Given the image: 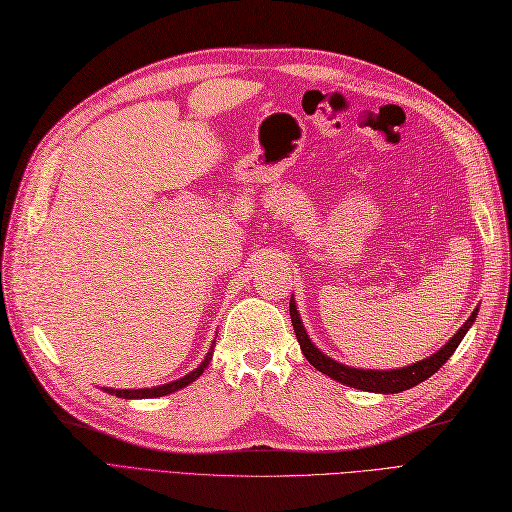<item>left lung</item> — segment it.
<instances>
[{
    "label": "left lung",
    "mask_w": 512,
    "mask_h": 512,
    "mask_svg": "<svg viewBox=\"0 0 512 512\" xmlns=\"http://www.w3.org/2000/svg\"><path fill=\"white\" fill-rule=\"evenodd\" d=\"M476 312L478 310L472 312L470 319L464 325H461L459 332L432 357H427L423 361H417V364L400 368V370H357V368L342 366V364H338V361L323 355L317 349V346L310 342V338L306 336V329H304V325H302V321L298 317V308H295V302L293 300L289 302V315H291L295 336H298V342L302 346V353L310 361V364L315 366L319 372L332 376L334 381H338L342 385H349V387H355V389H364V391H376V393H398V391L410 389V387L423 383L425 378H430L434 372H438L444 364H447V359L455 353L461 338L466 336L470 325L476 319Z\"/></svg>",
    "instance_id": "obj_1"
}]
</instances>
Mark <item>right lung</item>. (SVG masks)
I'll use <instances>...</instances> for the list:
<instances>
[{
  "label": "right lung",
  "mask_w": 512,
  "mask_h": 512,
  "mask_svg": "<svg viewBox=\"0 0 512 512\" xmlns=\"http://www.w3.org/2000/svg\"><path fill=\"white\" fill-rule=\"evenodd\" d=\"M210 359H212V357L208 355V357L202 361L200 368H195V370L189 372L185 378H180V381H174V383H168V385H161V387H155V389H106V391L112 393V395H117V398H125V400H131V398H161V395H168V393H172V391H178V389L187 387L189 383H193L195 378L204 372V368L208 366Z\"/></svg>",
  "instance_id": "right-lung-1"
}]
</instances>
